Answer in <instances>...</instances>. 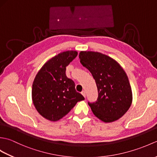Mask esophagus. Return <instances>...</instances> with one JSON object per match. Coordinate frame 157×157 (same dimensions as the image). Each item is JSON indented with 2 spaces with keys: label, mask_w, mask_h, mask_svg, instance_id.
Listing matches in <instances>:
<instances>
[{
  "label": "esophagus",
  "mask_w": 157,
  "mask_h": 157,
  "mask_svg": "<svg viewBox=\"0 0 157 157\" xmlns=\"http://www.w3.org/2000/svg\"><path fill=\"white\" fill-rule=\"evenodd\" d=\"M82 94L84 96V97H86V92L85 91H82Z\"/></svg>",
  "instance_id": "1"
}]
</instances>
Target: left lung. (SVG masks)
<instances>
[{"instance_id": "left-lung-1", "label": "left lung", "mask_w": 157, "mask_h": 157, "mask_svg": "<svg viewBox=\"0 0 157 157\" xmlns=\"http://www.w3.org/2000/svg\"><path fill=\"white\" fill-rule=\"evenodd\" d=\"M79 58L95 79L98 96L88 102L96 117L105 123L117 121L128 111L132 92L128 76L115 60L98 52L81 51Z\"/></svg>"}]
</instances>
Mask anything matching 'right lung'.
<instances>
[{"instance_id":"1","label":"right lung","mask_w":157,"mask_h":157,"mask_svg":"<svg viewBox=\"0 0 157 157\" xmlns=\"http://www.w3.org/2000/svg\"><path fill=\"white\" fill-rule=\"evenodd\" d=\"M78 52L59 53L40 69L32 84V97L36 109L43 117L56 121L65 116L76 103L84 100L75 90V83L66 76V67Z\"/></svg>"}]
</instances>
